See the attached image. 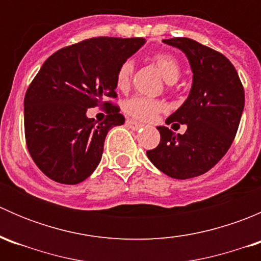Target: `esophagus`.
Masks as SVG:
<instances>
[{"label": "esophagus", "mask_w": 261, "mask_h": 261, "mask_svg": "<svg viewBox=\"0 0 261 261\" xmlns=\"http://www.w3.org/2000/svg\"><path fill=\"white\" fill-rule=\"evenodd\" d=\"M126 125H127V127H130L131 130H140L141 127H143V125H141V123H139V122H136V121H134V120H127L126 121Z\"/></svg>", "instance_id": "obj_1"}]
</instances>
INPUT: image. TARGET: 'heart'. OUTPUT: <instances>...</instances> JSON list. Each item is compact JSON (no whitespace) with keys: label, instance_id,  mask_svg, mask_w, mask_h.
<instances>
[{"label":"heart","instance_id":"heart-1","mask_svg":"<svg viewBox=\"0 0 261 261\" xmlns=\"http://www.w3.org/2000/svg\"><path fill=\"white\" fill-rule=\"evenodd\" d=\"M152 63L159 69L164 80L169 83H174L180 77V64L172 54L168 53H158L152 55ZM134 63L133 60L127 59L120 65L116 74V87L121 91H126L130 86L131 78H133ZM167 110V105L158 99L146 98L143 96H134L125 101L123 103V111L131 117L140 121H150L156 117L160 112Z\"/></svg>","mask_w":261,"mask_h":261}]
</instances>
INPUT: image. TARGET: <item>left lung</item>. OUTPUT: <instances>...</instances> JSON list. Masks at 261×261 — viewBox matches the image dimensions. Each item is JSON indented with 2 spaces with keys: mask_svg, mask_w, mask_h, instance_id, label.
<instances>
[{
  "mask_svg": "<svg viewBox=\"0 0 261 261\" xmlns=\"http://www.w3.org/2000/svg\"><path fill=\"white\" fill-rule=\"evenodd\" d=\"M188 58L191 93L167 125L186 123L183 135L158 126L160 143L147 150L150 162L175 179L198 177L215 167L233 143L244 111L245 92L232 63L217 50L189 38L165 39Z\"/></svg>",
  "mask_w": 261,
  "mask_h": 261,
  "instance_id": "left-lung-1",
  "label": "left lung"
}]
</instances>
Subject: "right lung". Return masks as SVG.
Segmentation results:
<instances>
[{"mask_svg":"<svg viewBox=\"0 0 261 261\" xmlns=\"http://www.w3.org/2000/svg\"><path fill=\"white\" fill-rule=\"evenodd\" d=\"M144 38L99 36L51 54L26 91L23 125L28 150L36 167L51 180L78 184L98 165L107 133L122 125L116 98V74ZM105 106L108 116L97 124L85 114Z\"/></svg>","mask_w":261,"mask_h":261,"instance_id":"1","label":"right lung"}]
</instances>
